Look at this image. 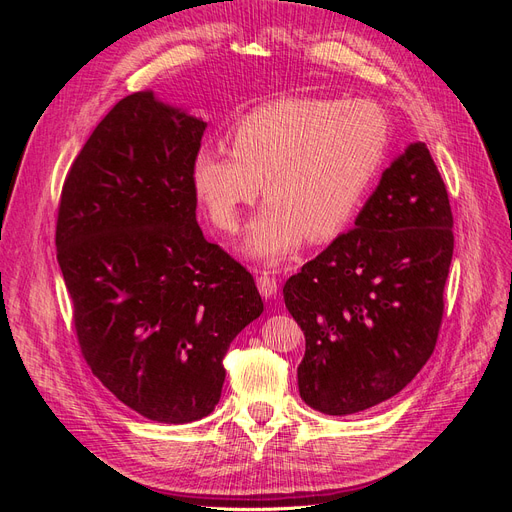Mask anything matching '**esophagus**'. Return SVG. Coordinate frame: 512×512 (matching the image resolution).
Listing matches in <instances>:
<instances>
[{
    "label": "esophagus",
    "mask_w": 512,
    "mask_h": 512,
    "mask_svg": "<svg viewBox=\"0 0 512 512\" xmlns=\"http://www.w3.org/2000/svg\"><path fill=\"white\" fill-rule=\"evenodd\" d=\"M277 280L275 277H271V275H267V273H262L260 277H258V290H260V294L265 299H271V297H275L277 294Z\"/></svg>",
    "instance_id": "obj_1"
}]
</instances>
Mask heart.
<instances>
[{
    "instance_id": "heart-1",
    "label": "heart",
    "mask_w": 512,
    "mask_h": 512,
    "mask_svg": "<svg viewBox=\"0 0 512 512\" xmlns=\"http://www.w3.org/2000/svg\"><path fill=\"white\" fill-rule=\"evenodd\" d=\"M391 143L389 117L371 100L284 98L243 115L230 153L200 149L194 192L222 235L265 194L247 232V252L277 262L307 239L337 237L376 181Z\"/></svg>"
}]
</instances>
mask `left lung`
Returning <instances> with one entry per match:
<instances>
[{
    "label": "left lung",
    "instance_id": "1",
    "mask_svg": "<svg viewBox=\"0 0 512 512\" xmlns=\"http://www.w3.org/2000/svg\"><path fill=\"white\" fill-rule=\"evenodd\" d=\"M453 211L425 143L384 170L359 218L284 284L305 335L299 393L331 416L397 395L429 361L453 258Z\"/></svg>",
    "mask_w": 512,
    "mask_h": 512
}]
</instances>
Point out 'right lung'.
Masks as SVG:
<instances>
[{"label": "right lung", "instance_id": "1", "mask_svg": "<svg viewBox=\"0 0 512 512\" xmlns=\"http://www.w3.org/2000/svg\"><path fill=\"white\" fill-rule=\"evenodd\" d=\"M205 128L149 91L126 96L72 162L57 207V262L83 359L158 423L215 408L230 342L265 309L252 273L196 222Z\"/></svg>", "mask_w": 512, "mask_h": 512}]
</instances>
